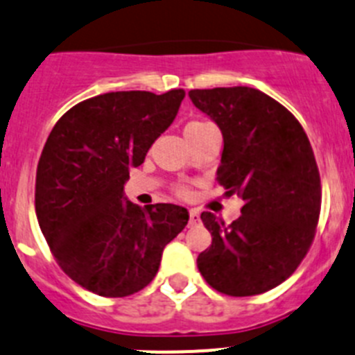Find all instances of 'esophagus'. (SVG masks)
I'll list each match as a JSON object with an SVG mask.
<instances>
[{
	"mask_svg": "<svg viewBox=\"0 0 355 355\" xmlns=\"http://www.w3.org/2000/svg\"><path fill=\"white\" fill-rule=\"evenodd\" d=\"M200 222V213L197 209H190V223L195 225V223Z\"/></svg>",
	"mask_w": 355,
	"mask_h": 355,
	"instance_id": "34e87169",
	"label": "esophagus"
}]
</instances>
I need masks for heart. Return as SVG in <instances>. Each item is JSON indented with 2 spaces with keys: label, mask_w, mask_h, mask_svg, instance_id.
Wrapping results in <instances>:
<instances>
[{
  "label": "heart",
  "mask_w": 355,
  "mask_h": 355,
  "mask_svg": "<svg viewBox=\"0 0 355 355\" xmlns=\"http://www.w3.org/2000/svg\"><path fill=\"white\" fill-rule=\"evenodd\" d=\"M207 125V123H202V121H191L188 123L187 126H184V130H193V128H199V126H204Z\"/></svg>",
  "instance_id": "1"
}]
</instances>
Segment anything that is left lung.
<instances>
[{
	"label": "left lung",
	"instance_id": "1",
	"mask_svg": "<svg viewBox=\"0 0 355 355\" xmlns=\"http://www.w3.org/2000/svg\"><path fill=\"white\" fill-rule=\"evenodd\" d=\"M193 105L223 135L216 180L245 200L225 225L202 213L213 243L197 268L218 292L257 295L279 285L310 250L320 214V175L303 126L260 89H191Z\"/></svg>",
	"mask_w": 355,
	"mask_h": 355
}]
</instances>
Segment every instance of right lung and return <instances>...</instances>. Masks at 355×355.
<instances>
[{
    "instance_id": "add662e5",
    "label": "right lung",
    "mask_w": 355,
    "mask_h": 355,
    "mask_svg": "<svg viewBox=\"0 0 355 355\" xmlns=\"http://www.w3.org/2000/svg\"><path fill=\"white\" fill-rule=\"evenodd\" d=\"M184 89L116 91L84 100L54 125L37 168L38 225L58 264L103 297L142 291L188 223L175 204L141 209L125 197L130 168L172 125Z\"/></svg>"
}]
</instances>
